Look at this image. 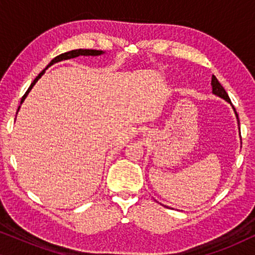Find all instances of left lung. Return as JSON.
Returning <instances> with one entry per match:
<instances>
[{"label": "left lung", "instance_id": "8db88e82", "mask_svg": "<svg viewBox=\"0 0 255 255\" xmlns=\"http://www.w3.org/2000/svg\"><path fill=\"white\" fill-rule=\"evenodd\" d=\"M211 86H212V93L215 94V95H217V96H219V97H222V99H224L226 102L228 103H230L232 106V103H231V100H230V97H229V95H228V93L225 92V89L223 88V86L221 85V83H219V81L217 80V78H216L215 75H212V79H211ZM233 108V107H232ZM233 110H235V114H236V117H237V120H238V115H237V111H236V109L235 108H233ZM238 125H239V120H238ZM239 130H240V128H239Z\"/></svg>", "mask_w": 255, "mask_h": 255}]
</instances>
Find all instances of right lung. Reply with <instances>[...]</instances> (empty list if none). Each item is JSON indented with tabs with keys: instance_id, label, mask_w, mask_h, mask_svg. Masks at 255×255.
Returning a JSON list of instances; mask_svg holds the SVG:
<instances>
[{
	"instance_id": "add662e5",
	"label": "right lung",
	"mask_w": 255,
	"mask_h": 255,
	"mask_svg": "<svg viewBox=\"0 0 255 255\" xmlns=\"http://www.w3.org/2000/svg\"><path fill=\"white\" fill-rule=\"evenodd\" d=\"M104 52L103 51H97V50H83V48H79V50H73V51H69V52H66V53H62V54H60V55H58V57H55L53 60H52L51 62H50V65L47 66V67H50L51 65H53V64H55V62H59V61H62V60H68V59H72V58H76V57H79V55H93V57H95V55H101V54H103ZM47 67L44 69V71H41V73H39V75L37 76L36 79L33 80V82L31 83V86L29 87V89L26 90V93L24 94V96L22 97V100H20V104H22L23 102H24V100H25V97L27 96V94L30 93V90L32 89V87L36 85V82L38 81V80H39L40 78H41V75L44 74L45 73V71H46L47 69ZM19 108H20V106L18 107V110H19ZM18 110H17V113H18Z\"/></svg>"
}]
</instances>
